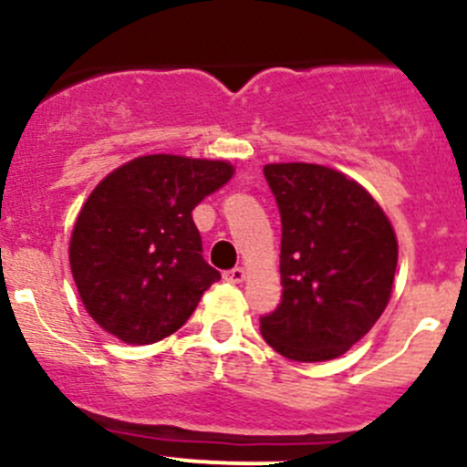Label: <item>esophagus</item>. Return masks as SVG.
I'll list each match as a JSON object with an SVG mask.
<instances>
[{"label":"esophagus","instance_id":"obj_1","mask_svg":"<svg viewBox=\"0 0 467 467\" xmlns=\"http://www.w3.org/2000/svg\"><path fill=\"white\" fill-rule=\"evenodd\" d=\"M223 277H225V282H233V285H242V282L246 280V268L234 266V268H230V271H225Z\"/></svg>","mask_w":467,"mask_h":467}]
</instances>
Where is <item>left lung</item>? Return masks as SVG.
Instances as JSON below:
<instances>
[{
  "label": "left lung",
  "mask_w": 467,
  "mask_h": 467,
  "mask_svg": "<svg viewBox=\"0 0 467 467\" xmlns=\"http://www.w3.org/2000/svg\"><path fill=\"white\" fill-rule=\"evenodd\" d=\"M282 216V303L260 318L291 361H329L370 332L393 291L398 237L366 187L309 162L264 164Z\"/></svg>",
  "instance_id": "left-lung-1"
}]
</instances>
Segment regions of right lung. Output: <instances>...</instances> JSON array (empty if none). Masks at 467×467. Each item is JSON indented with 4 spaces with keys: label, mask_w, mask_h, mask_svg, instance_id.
<instances>
[{
    "label": "right lung",
    "mask_w": 467,
    "mask_h": 467,
    "mask_svg": "<svg viewBox=\"0 0 467 467\" xmlns=\"http://www.w3.org/2000/svg\"><path fill=\"white\" fill-rule=\"evenodd\" d=\"M234 176L225 160L140 155L92 190L69 239L83 307L108 334L149 346L185 325L221 273L192 210Z\"/></svg>",
    "instance_id": "add662e5"
}]
</instances>
